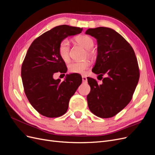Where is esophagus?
Here are the masks:
<instances>
[{"mask_svg":"<svg viewBox=\"0 0 155 155\" xmlns=\"http://www.w3.org/2000/svg\"><path fill=\"white\" fill-rule=\"evenodd\" d=\"M82 80L83 83H87V78L85 76H82Z\"/></svg>","mask_w":155,"mask_h":155,"instance_id":"34e87169","label":"esophagus"}]
</instances>
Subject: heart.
I'll list each match as a JSON object with an SVG mask.
<instances>
[{
	"label": "heart",
	"instance_id": "1",
	"mask_svg": "<svg viewBox=\"0 0 155 155\" xmlns=\"http://www.w3.org/2000/svg\"><path fill=\"white\" fill-rule=\"evenodd\" d=\"M76 43L81 46L87 50V54L89 58H94L96 56L97 52L95 50H92L94 41L92 37L88 35H83L76 37L74 39ZM59 54L64 62H68L70 61V50L69 43L67 40H63L59 46ZM91 66V61L89 60H84L83 61L72 62L68 64V70L71 73L74 74H83L85 70Z\"/></svg>",
	"mask_w": 155,
	"mask_h": 155
}]
</instances>
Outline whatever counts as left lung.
<instances>
[{"label": "left lung", "instance_id": "8db88e82", "mask_svg": "<svg viewBox=\"0 0 155 155\" xmlns=\"http://www.w3.org/2000/svg\"><path fill=\"white\" fill-rule=\"evenodd\" d=\"M86 34L97 39V55L92 71L106 75L102 83L87 78L91 92L89 109L102 118L113 117L129 104L137 86L140 71L132 46L118 32L109 28H89Z\"/></svg>", "mask_w": 155, "mask_h": 155}]
</instances>
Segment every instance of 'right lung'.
I'll return each mask as SVG.
<instances>
[{"mask_svg": "<svg viewBox=\"0 0 155 155\" xmlns=\"http://www.w3.org/2000/svg\"><path fill=\"white\" fill-rule=\"evenodd\" d=\"M82 30L68 25L56 26L37 37L28 50L21 67L22 84L30 104L41 115L57 118L66 113L70 97L82 83L78 74H67L62 82L54 79L55 73L67 71L59 54L61 42Z\"/></svg>", "mask_w": 155, "mask_h": 155, "instance_id": "right-lung-1", "label": "right lung"}]
</instances>
